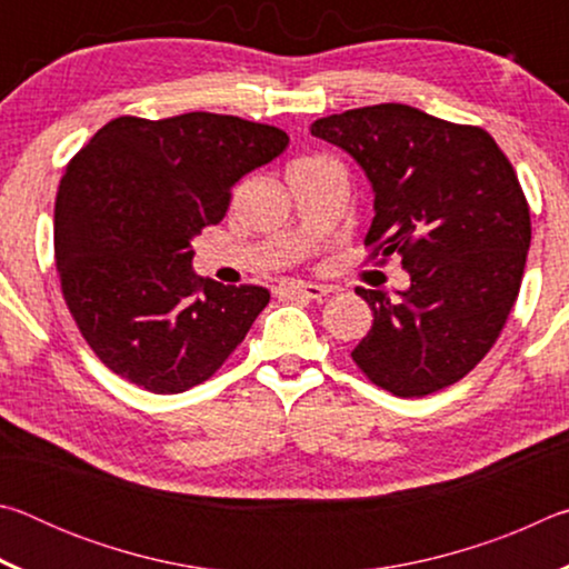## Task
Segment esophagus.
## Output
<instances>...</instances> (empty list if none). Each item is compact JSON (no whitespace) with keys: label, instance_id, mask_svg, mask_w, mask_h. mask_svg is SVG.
Wrapping results in <instances>:
<instances>
[{"label":"esophagus","instance_id":"34e87169","mask_svg":"<svg viewBox=\"0 0 569 569\" xmlns=\"http://www.w3.org/2000/svg\"><path fill=\"white\" fill-rule=\"evenodd\" d=\"M329 293V288L319 283H288L278 286L276 296L281 298H303V301H321V298Z\"/></svg>","mask_w":569,"mask_h":569}]
</instances>
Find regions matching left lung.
<instances>
[{
  "label": "left lung",
  "mask_w": 569,
  "mask_h": 569,
  "mask_svg": "<svg viewBox=\"0 0 569 569\" xmlns=\"http://www.w3.org/2000/svg\"><path fill=\"white\" fill-rule=\"evenodd\" d=\"M311 134L359 162L377 210L363 243L411 278L399 296L356 288L373 323L351 359L403 399L465 379L522 286L532 223L512 162L487 130L399 102L329 114Z\"/></svg>",
  "instance_id": "1"
}]
</instances>
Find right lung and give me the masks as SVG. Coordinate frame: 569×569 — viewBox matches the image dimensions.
<instances>
[{
    "label": "right lung",
    "mask_w": 569,
    "mask_h": 569,
    "mask_svg": "<svg viewBox=\"0 0 569 569\" xmlns=\"http://www.w3.org/2000/svg\"><path fill=\"white\" fill-rule=\"evenodd\" d=\"M288 134L233 114L110 120L67 162L54 203L62 296L94 356L152 393L223 366L271 301L263 286L192 271L190 240L223 220L230 188Z\"/></svg>",
    "instance_id": "1"
}]
</instances>
